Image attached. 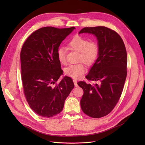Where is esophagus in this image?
Instances as JSON below:
<instances>
[{"instance_id": "1", "label": "esophagus", "mask_w": 145, "mask_h": 145, "mask_svg": "<svg viewBox=\"0 0 145 145\" xmlns=\"http://www.w3.org/2000/svg\"><path fill=\"white\" fill-rule=\"evenodd\" d=\"M73 83H74V84L75 87H77V86H78L77 80H76V79H73Z\"/></svg>"}]
</instances>
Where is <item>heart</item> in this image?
Segmentation results:
<instances>
[{
	"label": "heart",
	"mask_w": 145,
	"mask_h": 145,
	"mask_svg": "<svg viewBox=\"0 0 145 145\" xmlns=\"http://www.w3.org/2000/svg\"><path fill=\"white\" fill-rule=\"evenodd\" d=\"M69 45L74 50L80 52L78 61L83 62L88 65H92L96 62L99 55V46L95 41H90L89 39L80 36H76L69 42ZM57 56L62 64L66 63V49L61 46L57 50ZM86 68L82 62L70 65L66 67L64 72L68 76L79 78L84 74Z\"/></svg>",
	"instance_id": "heart-1"
}]
</instances>
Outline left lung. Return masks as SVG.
<instances>
[{
	"label": "left lung",
	"mask_w": 145,
	"mask_h": 145,
	"mask_svg": "<svg viewBox=\"0 0 145 145\" xmlns=\"http://www.w3.org/2000/svg\"><path fill=\"white\" fill-rule=\"evenodd\" d=\"M96 36L99 55L86 78L93 85L78 83L83 90L80 100L82 111L93 118L108 115L119 101L127 75V53L124 42L115 30L105 26L83 28L79 33Z\"/></svg>",
	"instance_id": "8db88e82"
}]
</instances>
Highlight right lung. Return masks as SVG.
<instances>
[{
    "label": "right lung",
    "mask_w": 145,
    "mask_h": 145,
    "mask_svg": "<svg viewBox=\"0 0 145 145\" xmlns=\"http://www.w3.org/2000/svg\"><path fill=\"white\" fill-rule=\"evenodd\" d=\"M48 26L30 35L20 52L21 76L26 101L36 114L52 118L63 110L65 101L74 85L62 74L57 50L60 43L74 29Z\"/></svg>",
    "instance_id": "add662e5"
}]
</instances>
